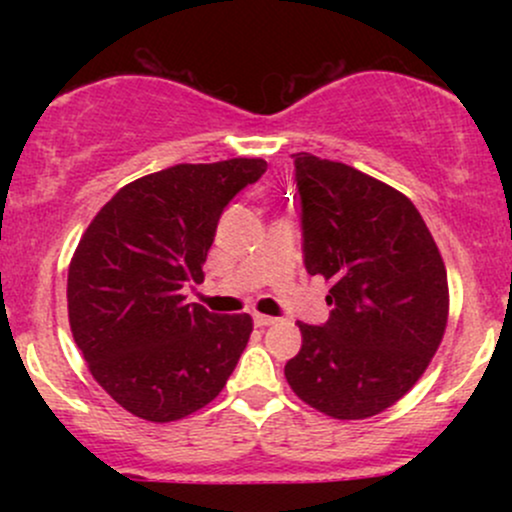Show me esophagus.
Listing matches in <instances>:
<instances>
[{
	"label": "esophagus",
	"instance_id": "esophagus-1",
	"mask_svg": "<svg viewBox=\"0 0 512 512\" xmlns=\"http://www.w3.org/2000/svg\"><path fill=\"white\" fill-rule=\"evenodd\" d=\"M252 322H255L257 327H269V325H274L276 317H272V315H262V313H255V315H252Z\"/></svg>",
	"mask_w": 512,
	"mask_h": 512
}]
</instances>
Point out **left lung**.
Here are the masks:
<instances>
[{
  "instance_id": "left-lung-1",
  "label": "left lung",
  "mask_w": 512,
  "mask_h": 512,
  "mask_svg": "<svg viewBox=\"0 0 512 512\" xmlns=\"http://www.w3.org/2000/svg\"><path fill=\"white\" fill-rule=\"evenodd\" d=\"M303 262L332 281L322 325L298 322L284 375L305 404L368 419L424 375L448 325V274L419 209L346 163L293 154Z\"/></svg>"
}]
</instances>
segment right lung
Returning <instances> with one entry per match:
<instances>
[{"mask_svg": "<svg viewBox=\"0 0 512 512\" xmlns=\"http://www.w3.org/2000/svg\"><path fill=\"white\" fill-rule=\"evenodd\" d=\"M262 158L180 163L129 182L86 228L67 279L69 325L96 383L134 416L178 421L231 378L250 315L185 303L223 209L262 178Z\"/></svg>", "mask_w": 512, "mask_h": 512, "instance_id": "right-lung-1", "label": "right lung"}]
</instances>
